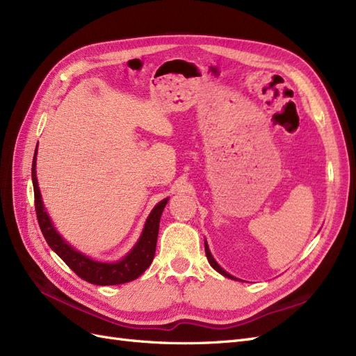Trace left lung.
Returning a JSON list of instances; mask_svg holds the SVG:
<instances>
[{
	"mask_svg": "<svg viewBox=\"0 0 356 356\" xmlns=\"http://www.w3.org/2000/svg\"><path fill=\"white\" fill-rule=\"evenodd\" d=\"M204 252H207V257H208V261H209V264L215 268V270H217L218 273H221L222 276H225V277H230V279H236L234 276H232V275H229L227 272L224 270V268L221 267V266H218V263L213 260V257H212V254H211V251H209V248H208V243L204 242ZM236 281H238V279H236Z\"/></svg>",
	"mask_w": 356,
	"mask_h": 356,
	"instance_id": "8db88e82",
	"label": "left lung"
}]
</instances>
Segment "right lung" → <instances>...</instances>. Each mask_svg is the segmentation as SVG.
<instances>
[{
	"label": "right lung",
	"mask_w": 356,
	"mask_h": 356,
	"mask_svg": "<svg viewBox=\"0 0 356 356\" xmlns=\"http://www.w3.org/2000/svg\"><path fill=\"white\" fill-rule=\"evenodd\" d=\"M35 161H37V148L34 160H32V184H34V197H35V212L37 220L42 236H44L49 246L55 251L71 270L84 279L86 282L95 285H118L131 282L134 279L141 276L152 264L156 254V243L159 234V224L161 212H163L169 199H163L159 202L152 213L148 215L145 221L141 238L132 248L124 258L117 263H101L95 261L92 258L83 255L81 252L75 251L71 245L60 238V234L53 227L47 212L42 204L38 181L35 174Z\"/></svg>",
	"instance_id": "obj_1"
}]
</instances>
